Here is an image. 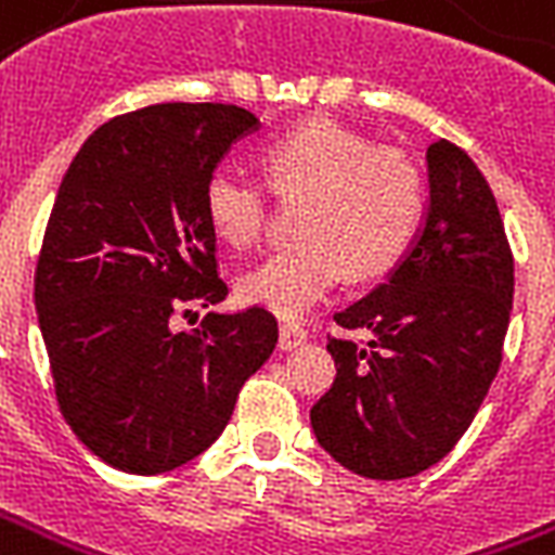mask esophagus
Returning <instances> with one entry per match:
<instances>
[{
    "label": "esophagus",
    "instance_id": "obj_1",
    "mask_svg": "<svg viewBox=\"0 0 555 555\" xmlns=\"http://www.w3.org/2000/svg\"><path fill=\"white\" fill-rule=\"evenodd\" d=\"M306 340H308L306 328H299L296 323L279 325V349L291 352V349H299V346H306Z\"/></svg>",
    "mask_w": 555,
    "mask_h": 555
}]
</instances>
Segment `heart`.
I'll return each mask as SVG.
<instances>
[{"instance_id": "b5f03b06", "label": "heart", "mask_w": 555, "mask_h": 555, "mask_svg": "<svg viewBox=\"0 0 555 555\" xmlns=\"http://www.w3.org/2000/svg\"><path fill=\"white\" fill-rule=\"evenodd\" d=\"M264 180L282 197H306L296 215L302 241L273 249L238 279L247 302L302 314L344 273L372 279L404 256L422 218V177L408 156L370 147L352 130L311 118L261 147ZM209 230L235 249L259 241L268 194L256 180L218 168L203 185Z\"/></svg>"}]
</instances>
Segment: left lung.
Returning <instances> with one entry per match:
<instances>
[{
  "label": "left lung",
  "instance_id": "obj_1",
  "mask_svg": "<svg viewBox=\"0 0 555 555\" xmlns=\"http://www.w3.org/2000/svg\"><path fill=\"white\" fill-rule=\"evenodd\" d=\"M428 203L387 279L334 314L366 344L328 337L332 390L311 428L334 463L404 480L456 446L501 366L513 311V253L494 194L465 151L428 147Z\"/></svg>",
  "mask_w": 555,
  "mask_h": 555
}]
</instances>
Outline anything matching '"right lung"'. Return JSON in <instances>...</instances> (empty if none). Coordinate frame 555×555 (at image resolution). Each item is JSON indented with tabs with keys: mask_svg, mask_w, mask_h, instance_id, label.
Segmentation results:
<instances>
[{
	"mask_svg": "<svg viewBox=\"0 0 555 555\" xmlns=\"http://www.w3.org/2000/svg\"><path fill=\"white\" fill-rule=\"evenodd\" d=\"M259 127L235 104H154L101 125L57 189L34 306L63 418L118 472L163 475L203 454L276 349V317L259 306L171 325L227 299L203 185Z\"/></svg>",
	"mask_w": 555,
	"mask_h": 555,
	"instance_id": "obj_1",
	"label": "right lung"
}]
</instances>
